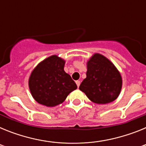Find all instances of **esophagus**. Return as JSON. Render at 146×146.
Segmentation results:
<instances>
[{
    "instance_id": "esophagus-1",
    "label": "esophagus",
    "mask_w": 146,
    "mask_h": 146,
    "mask_svg": "<svg viewBox=\"0 0 146 146\" xmlns=\"http://www.w3.org/2000/svg\"><path fill=\"white\" fill-rule=\"evenodd\" d=\"M76 84H77V87L79 88L80 85V81H79V80H77V81H76Z\"/></svg>"
}]
</instances>
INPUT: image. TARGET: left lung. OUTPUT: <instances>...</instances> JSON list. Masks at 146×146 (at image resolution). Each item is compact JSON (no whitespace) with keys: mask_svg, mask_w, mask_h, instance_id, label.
<instances>
[{"mask_svg":"<svg viewBox=\"0 0 146 146\" xmlns=\"http://www.w3.org/2000/svg\"><path fill=\"white\" fill-rule=\"evenodd\" d=\"M86 65V78L81 82L80 90L96 104L115 101L122 88V77L116 66L99 53H94Z\"/></svg>","mask_w":146,"mask_h":146,"instance_id":"obj_1","label":"left lung"}]
</instances>
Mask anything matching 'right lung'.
<instances>
[{"label": "right lung", "mask_w": 146, "mask_h": 146, "mask_svg": "<svg viewBox=\"0 0 146 146\" xmlns=\"http://www.w3.org/2000/svg\"><path fill=\"white\" fill-rule=\"evenodd\" d=\"M65 64L64 59L53 55L44 59L33 69L28 86L32 96L38 104L57 106L77 89L74 81L64 71Z\"/></svg>", "instance_id": "obj_1"}]
</instances>
